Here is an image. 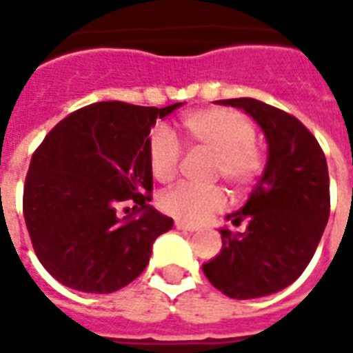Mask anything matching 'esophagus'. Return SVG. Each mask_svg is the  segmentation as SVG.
Returning a JSON list of instances; mask_svg holds the SVG:
<instances>
[{
	"mask_svg": "<svg viewBox=\"0 0 353 353\" xmlns=\"http://www.w3.org/2000/svg\"><path fill=\"white\" fill-rule=\"evenodd\" d=\"M176 229H179V231H185V232H196L198 231V227L194 225H188V223H185V221H176Z\"/></svg>",
	"mask_w": 353,
	"mask_h": 353,
	"instance_id": "esophagus-1",
	"label": "esophagus"
}]
</instances>
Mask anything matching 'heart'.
<instances>
[{
	"label": "heart",
	"instance_id": "heart-1",
	"mask_svg": "<svg viewBox=\"0 0 353 353\" xmlns=\"http://www.w3.org/2000/svg\"><path fill=\"white\" fill-rule=\"evenodd\" d=\"M188 150L212 155V177H221L234 192L256 181L263 170V152L254 139L256 130L247 115L231 108H207L188 113L181 121ZM181 163V146L166 128H155L148 137V166L155 181L170 183ZM225 207L220 187L179 185L161 198V209L185 223H203Z\"/></svg>",
	"mask_w": 353,
	"mask_h": 353
}]
</instances>
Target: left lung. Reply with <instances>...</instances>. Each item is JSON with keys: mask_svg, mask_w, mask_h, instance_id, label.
Instances as JSON below:
<instances>
[{"mask_svg": "<svg viewBox=\"0 0 353 353\" xmlns=\"http://www.w3.org/2000/svg\"><path fill=\"white\" fill-rule=\"evenodd\" d=\"M262 128L268 163L247 203L227 216L243 232L220 229V254L203 263L223 295L247 301L293 284L317 249L330 216L328 165L317 139L296 117L256 99H227Z\"/></svg>", "mask_w": 353, "mask_h": 353, "instance_id": "left-lung-1", "label": "left lung"}]
</instances>
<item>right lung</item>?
<instances>
[{
    "mask_svg": "<svg viewBox=\"0 0 353 353\" xmlns=\"http://www.w3.org/2000/svg\"><path fill=\"white\" fill-rule=\"evenodd\" d=\"M166 108L95 102L47 133L30 159L23 218L41 265L71 290L113 293L148 265L174 220L150 207L148 135ZM130 201L134 212L118 214Z\"/></svg>",
    "mask_w": 353,
    "mask_h": 353,
    "instance_id": "right-lung-1",
    "label": "right lung"
}]
</instances>
